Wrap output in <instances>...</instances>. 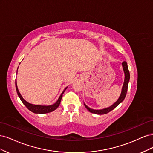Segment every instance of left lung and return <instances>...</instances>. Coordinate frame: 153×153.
I'll return each mask as SVG.
<instances>
[{
	"label": "left lung",
	"instance_id": "1",
	"mask_svg": "<svg viewBox=\"0 0 153 153\" xmlns=\"http://www.w3.org/2000/svg\"><path fill=\"white\" fill-rule=\"evenodd\" d=\"M122 66L123 68V70L124 72V82L123 84V86L122 88V91H121V94L120 95L119 99L117 101L115 102L114 104H113L112 106H109L108 108H106L104 109H101V110H94L92 109L84 103V105L85 106V108L89 111L90 112L96 114H99V115H103V114H106L108 112H110V111H112L113 109H114L116 106H117L120 103H121L122 101L124 100L125 97H126V93H127V90H128V83L129 80V77H130V75H129V71L128 68V64L126 61H124L122 63Z\"/></svg>",
	"mask_w": 153,
	"mask_h": 153
}]
</instances>
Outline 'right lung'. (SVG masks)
Returning a JSON list of instances; mask_svg holds the SVG:
<instances>
[{
	"mask_svg": "<svg viewBox=\"0 0 153 153\" xmlns=\"http://www.w3.org/2000/svg\"><path fill=\"white\" fill-rule=\"evenodd\" d=\"M15 85H16V89L17 94H18V96H19V98H20L22 102L25 105L26 107L28 108L30 111H31V112H34L35 114H47V113H49V112H52V111L55 110V109H57L58 106H59L60 103H61V99H62V94L64 92V91H65L66 89H67V87H66V88H65V89L63 91L61 95L59 96L58 100L56 101V103H54L53 105H52L45 106V105H33V104H30V103L27 102V101H26L24 98H23V97L20 94L19 91H18V87H17V84H16V80H15Z\"/></svg>",
	"mask_w": 153,
	"mask_h": 153,
	"instance_id": "1",
	"label": "right lung"
}]
</instances>
